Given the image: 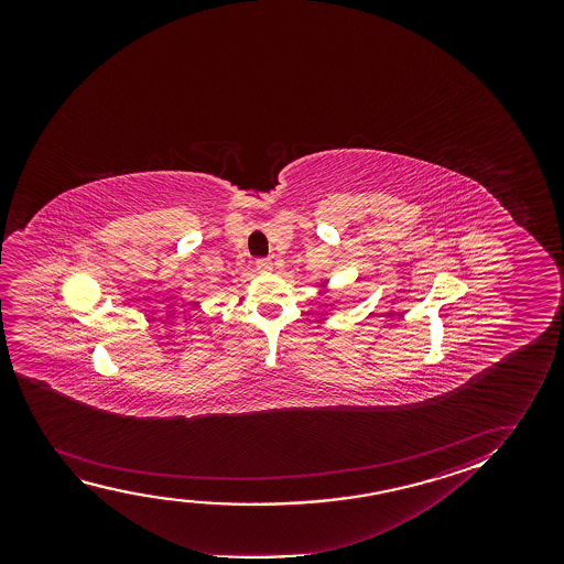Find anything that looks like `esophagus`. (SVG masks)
Returning a JSON list of instances; mask_svg holds the SVG:
<instances>
[{
    "mask_svg": "<svg viewBox=\"0 0 564 564\" xmlns=\"http://www.w3.org/2000/svg\"><path fill=\"white\" fill-rule=\"evenodd\" d=\"M256 270L260 271V273H270L273 270V263H271L270 258H258L256 260Z\"/></svg>",
    "mask_w": 564,
    "mask_h": 564,
    "instance_id": "esophagus-1",
    "label": "esophagus"
}]
</instances>
